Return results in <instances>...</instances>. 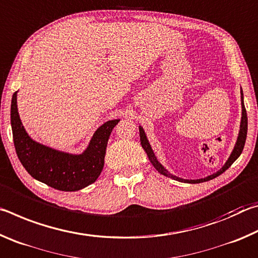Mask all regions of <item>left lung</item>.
I'll list each match as a JSON object with an SVG mask.
<instances>
[{"mask_svg":"<svg viewBox=\"0 0 258 258\" xmlns=\"http://www.w3.org/2000/svg\"><path fill=\"white\" fill-rule=\"evenodd\" d=\"M240 97H241V120H240V127H239V133H238V138H237V141H235V145L233 147V150L231 152V155L229 156L228 160L225 161V164L222 166V167L218 169L216 173H213L211 175H208L206 177H203V178H197V180H185V178H182V177H178L176 175H174L171 172H168L167 169H166L163 165L160 164V161L157 159V157L155 155L154 150H152V148L149 143V140L147 138V134L145 132V130L141 125L139 126V131H140V141H141V145L142 148L145 149V151L147 152L148 155V158H149L150 163L154 165V167L158 171L160 174H163V175L167 176V177H171L173 180H176L178 182H184V183H202V182H206L209 180H213V178H215L216 176L221 175L222 173L225 172L226 169H228L231 165H232L235 160L239 158V156L241 155V152L243 150V147H244V142H246V138H247V127H248V119H247V112H246V108H244V103H243V92H242V89L240 87Z\"/></svg>","mask_w":258,"mask_h":258,"instance_id":"1","label":"left lung"}]
</instances>
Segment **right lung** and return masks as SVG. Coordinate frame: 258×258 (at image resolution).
<instances>
[{
	"label": "right lung",
	"instance_id": "add662e5",
	"mask_svg": "<svg viewBox=\"0 0 258 258\" xmlns=\"http://www.w3.org/2000/svg\"><path fill=\"white\" fill-rule=\"evenodd\" d=\"M17 93L11 101V127L17 156L35 180L60 191H77L92 184L101 174L107 143L120 119H110L97 128L82 154H71L35 141L26 132L17 106Z\"/></svg>",
	"mask_w": 258,
	"mask_h": 258
}]
</instances>
